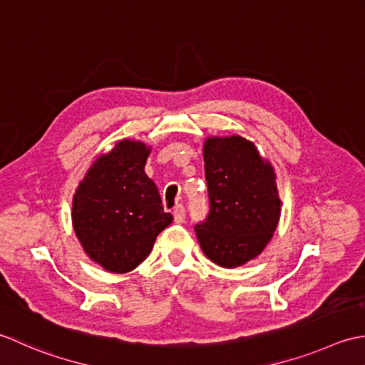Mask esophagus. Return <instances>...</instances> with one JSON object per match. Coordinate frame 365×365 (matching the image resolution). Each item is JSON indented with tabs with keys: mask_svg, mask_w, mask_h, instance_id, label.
I'll return each mask as SVG.
<instances>
[{
	"mask_svg": "<svg viewBox=\"0 0 365 365\" xmlns=\"http://www.w3.org/2000/svg\"><path fill=\"white\" fill-rule=\"evenodd\" d=\"M173 215H175V220H178V222L184 220V217H185L184 206H182V205H176L175 210H173Z\"/></svg>",
	"mask_w": 365,
	"mask_h": 365,
	"instance_id": "esophagus-1",
	"label": "esophagus"
}]
</instances>
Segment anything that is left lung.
<instances>
[{"label": "left lung", "instance_id": "8db88e82", "mask_svg": "<svg viewBox=\"0 0 365 365\" xmlns=\"http://www.w3.org/2000/svg\"><path fill=\"white\" fill-rule=\"evenodd\" d=\"M203 155L210 211L195 225L198 242L215 264L241 266L259 255L276 232V175L242 137L207 138Z\"/></svg>", "mask_w": 365, "mask_h": 365}]
</instances>
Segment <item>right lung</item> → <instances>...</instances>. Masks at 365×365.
I'll list each match as a JSON object with an SVG mask.
<instances>
[{
  "mask_svg": "<svg viewBox=\"0 0 365 365\" xmlns=\"http://www.w3.org/2000/svg\"><path fill=\"white\" fill-rule=\"evenodd\" d=\"M148 154L140 141H118L93 163L73 195L72 222L78 241L89 258L110 272L135 269L173 220L145 173Z\"/></svg>",
  "mask_w": 365,
  "mask_h": 365,
  "instance_id": "add662e5",
  "label": "right lung"
}]
</instances>
